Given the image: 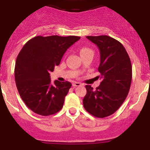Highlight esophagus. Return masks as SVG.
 Listing matches in <instances>:
<instances>
[{"label":"esophagus","instance_id":"1","mask_svg":"<svg viewBox=\"0 0 150 150\" xmlns=\"http://www.w3.org/2000/svg\"><path fill=\"white\" fill-rule=\"evenodd\" d=\"M80 86H82V84L80 83H78V82H74V83H73V86L74 87Z\"/></svg>","mask_w":150,"mask_h":150}]
</instances>
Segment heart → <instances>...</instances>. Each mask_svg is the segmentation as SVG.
Here are the masks:
<instances>
[{"label": "heart", "instance_id": "heart-1", "mask_svg": "<svg viewBox=\"0 0 150 150\" xmlns=\"http://www.w3.org/2000/svg\"><path fill=\"white\" fill-rule=\"evenodd\" d=\"M79 53H80V55H82L86 53H93V51L88 47H83L79 51Z\"/></svg>", "mask_w": 150, "mask_h": 150}]
</instances>
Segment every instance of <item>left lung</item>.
Returning <instances> with one entry per match:
<instances>
[{"mask_svg":"<svg viewBox=\"0 0 150 150\" xmlns=\"http://www.w3.org/2000/svg\"><path fill=\"white\" fill-rule=\"evenodd\" d=\"M100 51L101 83L96 89L86 86L83 98L86 110L92 116L104 118L114 113L126 98L132 78L131 60L120 42L109 36H88Z\"/></svg>","mask_w":150,"mask_h":150,"instance_id":"obj_1","label":"left lung"}]
</instances>
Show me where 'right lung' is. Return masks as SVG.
<instances>
[{
	"label": "right lung",
	"mask_w": 150,
	"mask_h": 150,
	"mask_svg": "<svg viewBox=\"0 0 150 150\" xmlns=\"http://www.w3.org/2000/svg\"><path fill=\"white\" fill-rule=\"evenodd\" d=\"M80 39L76 36H38L24 45L17 56L15 80L28 107L37 114L50 116L62 110L70 82L51 83L50 72L60 64L70 46Z\"/></svg>",
	"instance_id": "add662e5"
}]
</instances>
